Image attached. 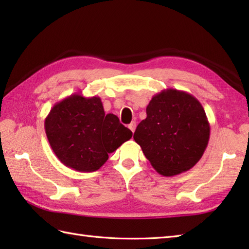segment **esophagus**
<instances>
[{
	"label": "esophagus",
	"mask_w": 249,
	"mask_h": 249,
	"mask_svg": "<svg viewBox=\"0 0 249 249\" xmlns=\"http://www.w3.org/2000/svg\"><path fill=\"white\" fill-rule=\"evenodd\" d=\"M136 126H137V124H136V122H131V123L128 125V128L131 130V131H133V133H134V131H135V129H136Z\"/></svg>",
	"instance_id": "esophagus-1"
}]
</instances>
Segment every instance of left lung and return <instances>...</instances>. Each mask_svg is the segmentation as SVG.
<instances>
[{
  "mask_svg": "<svg viewBox=\"0 0 249 249\" xmlns=\"http://www.w3.org/2000/svg\"><path fill=\"white\" fill-rule=\"evenodd\" d=\"M134 139L158 173L173 177L188 171L202 157L210 123L192 94L167 89L152 97Z\"/></svg>",
  "mask_w": 249,
  "mask_h": 249,
  "instance_id": "left-lung-1",
  "label": "left lung"
}]
</instances>
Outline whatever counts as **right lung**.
I'll use <instances>...</instances> for the list:
<instances>
[{
    "instance_id": "obj_1",
    "label": "right lung",
    "mask_w": 249,
    "mask_h": 249,
    "mask_svg": "<svg viewBox=\"0 0 249 249\" xmlns=\"http://www.w3.org/2000/svg\"><path fill=\"white\" fill-rule=\"evenodd\" d=\"M52 151L66 167L96 171L133 133L112 113L105 114L99 97L75 93L56 103L45 120Z\"/></svg>"
}]
</instances>
